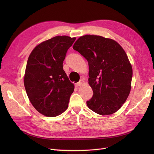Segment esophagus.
I'll use <instances>...</instances> for the list:
<instances>
[{
    "instance_id": "esophagus-1",
    "label": "esophagus",
    "mask_w": 154,
    "mask_h": 154,
    "mask_svg": "<svg viewBox=\"0 0 154 154\" xmlns=\"http://www.w3.org/2000/svg\"><path fill=\"white\" fill-rule=\"evenodd\" d=\"M82 84V82H78V83H76V84H75V86L76 87H80V86H81V85Z\"/></svg>"
}]
</instances>
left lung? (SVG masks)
<instances>
[{
  "instance_id": "8db88e82",
  "label": "left lung",
  "mask_w": 154,
  "mask_h": 154,
  "mask_svg": "<svg viewBox=\"0 0 154 154\" xmlns=\"http://www.w3.org/2000/svg\"><path fill=\"white\" fill-rule=\"evenodd\" d=\"M73 49L88 63L93 96L87 101L88 107L100 115L116 112L131 89L132 68L125 51L113 40L90 35L80 37Z\"/></svg>"
}]
</instances>
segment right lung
I'll return each mask as SVG.
<instances>
[{
	"mask_svg": "<svg viewBox=\"0 0 154 154\" xmlns=\"http://www.w3.org/2000/svg\"><path fill=\"white\" fill-rule=\"evenodd\" d=\"M76 38L57 36L32 50L24 76L27 95L35 109L48 117L63 113L68 107L74 85L63 69L68 49Z\"/></svg>",
	"mask_w": 154,
	"mask_h": 154,
	"instance_id": "add662e5",
	"label": "right lung"
}]
</instances>
